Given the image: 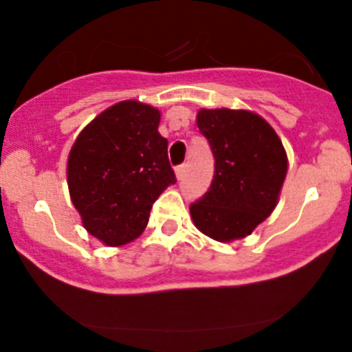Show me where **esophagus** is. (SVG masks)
<instances>
[{"label":"esophagus","instance_id":"obj_1","mask_svg":"<svg viewBox=\"0 0 352 352\" xmlns=\"http://www.w3.org/2000/svg\"><path fill=\"white\" fill-rule=\"evenodd\" d=\"M175 175H177V180H182L184 175H186V165H180L175 168Z\"/></svg>","mask_w":352,"mask_h":352}]
</instances>
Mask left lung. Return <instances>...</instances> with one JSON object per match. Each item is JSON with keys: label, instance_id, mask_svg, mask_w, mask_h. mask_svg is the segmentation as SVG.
Segmentation results:
<instances>
[{"label": "left lung", "instance_id": "obj_1", "mask_svg": "<svg viewBox=\"0 0 352 352\" xmlns=\"http://www.w3.org/2000/svg\"><path fill=\"white\" fill-rule=\"evenodd\" d=\"M196 122L214 155V177L190 204L194 225L218 242L245 239L278 204L287 172L285 146L250 110L201 109Z\"/></svg>", "mask_w": 352, "mask_h": 352}]
</instances>
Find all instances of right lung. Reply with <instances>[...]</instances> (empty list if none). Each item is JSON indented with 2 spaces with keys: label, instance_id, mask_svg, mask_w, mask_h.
Segmentation results:
<instances>
[{
  "label": "right lung",
  "instance_id": "right-lung-1",
  "mask_svg": "<svg viewBox=\"0 0 352 352\" xmlns=\"http://www.w3.org/2000/svg\"><path fill=\"white\" fill-rule=\"evenodd\" d=\"M160 112L124 100L95 117L67 156V187L90 235L109 247L144 232L153 202L177 182Z\"/></svg>",
  "mask_w": 352,
  "mask_h": 352
}]
</instances>
